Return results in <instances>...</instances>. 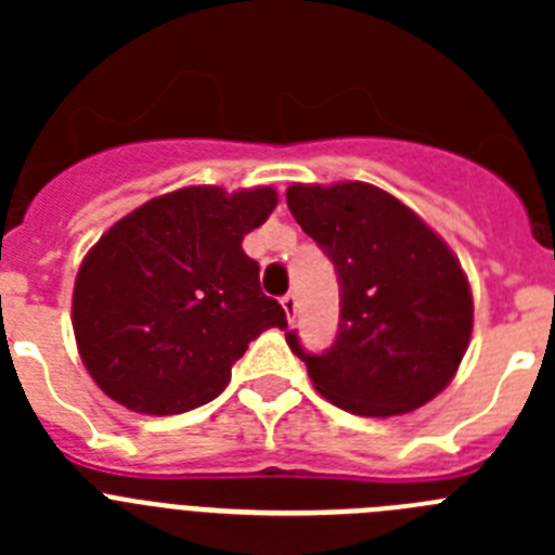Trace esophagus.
Listing matches in <instances>:
<instances>
[{
	"instance_id": "obj_1",
	"label": "esophagus",
	"mask_w": 555,
	"mask_h": 555,
	"mask_svg": "<svg viewBox=\"0 0 555 555\" xmlns=\"http://www.w3.org/2000/svg\"><path fill=\"white\" fill-rule=\"evenodd\" d=\"M281 306H283V311H286L288 322H292V320H294V313H297V294L288 292L286 297H281Z\"/></svg>"
}]
</instances>
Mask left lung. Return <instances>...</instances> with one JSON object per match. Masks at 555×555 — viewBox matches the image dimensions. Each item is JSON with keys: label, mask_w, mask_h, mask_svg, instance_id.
Masks as SVG:
<instances>
[{"label": "left lung", "mask_w": 555, "mask_h": 555, "mask_svg": "<svg viewBox=\"0 0 555 555\" xmlns=\"http://www.w3.org/2000/svg\"><path fill=\"white\" fill-rule=\"evenodd\" d=\"M286 203L338 278L333 345L308 352L297 331L286 333L317 391L361 416L405 414L434 400L473 333V294L459 258L377 185H292Z\"/></svg>", "instance_id": "1"}]
</instances>
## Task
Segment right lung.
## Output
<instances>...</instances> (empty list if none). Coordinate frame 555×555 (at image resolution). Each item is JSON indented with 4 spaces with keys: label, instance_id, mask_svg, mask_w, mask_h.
Masks as SVG:
<instances>
[{
    "label": "right lung",
    "instance_id": "obj_1",
    "mask_svg": "<svg viewBox=\"0 0 555 555\" xmlns=\"http://www.w3.org/2000/svg\"><path fill=\"white\" fill-rule=\"evenodd\" d=\"M278 205L274 189L191 185L113 224L75 281L72 325L82 364L111 400L139 414L210 403L267 327H286L258 261L242 249Z\"/></svg>",
    "mask_w": 555,
    "mask_h": 555
}]
</instances>
